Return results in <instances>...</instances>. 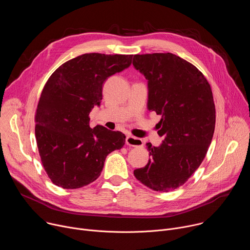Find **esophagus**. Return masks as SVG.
I'll use <instances>...</instances> for the list:
<instances>
[{
    "instance_id": "obj_1",
    "label": "esophagus",
    "mask_w": 250,
    "mask_h": 250,
    "mask_svg": "<svg viewBox=\"0 0 250 250\" xmlns=\"http://www.w3.org/2000/svg\"><path fill=\"white\" fill-rule=\"evenodd\" d=\"M125 145L129 146H144V141H142L140 138L134 137L132 135H126L125 137Z\"/></svg>"
}]
</instances>
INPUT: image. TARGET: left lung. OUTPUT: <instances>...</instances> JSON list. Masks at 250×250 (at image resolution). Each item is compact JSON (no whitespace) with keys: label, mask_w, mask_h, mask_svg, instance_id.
<instances>
[{"label":"left lung","mask_w":250,"mask_h":250,"mask_svg":"<svg viewBox=\"0 0 250 250\" xmlns=\"http://www.w3.org/2000/svg\"><path fill=\"white\" fill-rule=\"evenodd\" d=\"M133 66L148 80V109L161 115L159 147L147 144L148 163L136 179L159 192L184 185L203 162L215 131L210 85L192 63L172 53L135 54Z\"/></svg>","instance_id":"8db88e82"}]
</instances>
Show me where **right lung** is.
I'll use <instances>...</instances> for the list:
<instances>
[{
	"label": "right lung",
	"instance_id": "1",
	"mask_svg": "<svg viewBox=\"0 0 250 250\" xmlns=\"http://www.w3.org/2000/svg\"><path fill=\"white\" fill-rule=\"evenodd\" d=\"M131 54L85 53L59 66L45 83L37 111L35 138L43 168L63 189L89 185L125 135L90 127V113L103 98V84L131 64Z\"/></svg>",
	"mask_w": 250,
	"mask_h": 250
}]
</instances>
